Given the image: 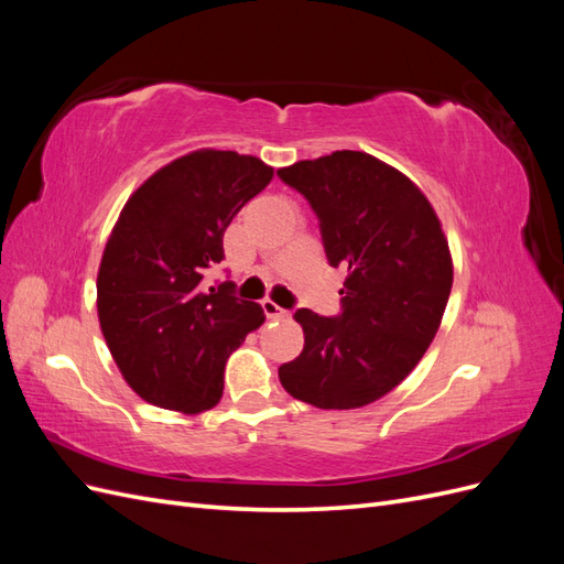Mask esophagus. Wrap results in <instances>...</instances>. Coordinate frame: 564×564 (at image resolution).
I'll list each match as a JSON object with an SVG mask.
<instances>
[{
    "instance_id": "34e87169",
    "label": "esophagus",
    "mask_w": 564,
    "mask_h": 564,
    "mask_svg": "<svg viewBox=\"0 0 564 564\" xmlns=\"http://www.w3.org/2000/svg\"><path fill=\"white\" fill-rule=\"evenodd\" d=\"M261 308H263L265 317H270V319H282V317L289 315V313L282 308V305H278L275 301H270V299L261 301Z\"/></svg>"
}]
</instances>
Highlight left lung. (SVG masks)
<instances>
[{"label": "left lung", "instance_id": "8db88e82", "mask_svg": "<svg viewBox=\"0 0 564 564\" xmlns=\"http://www.w3.org/2000/svg\"><path fill=\"white\" fill-rule=\"evenodd\" d=\"M278 176L308 199L329 265L348 268L338 315L294 313L305 346L280 381L319 409L365 406L395 388L437 334L454 278L445 232L419 187L367 152L336 150Z\"/></svg>", "mask_w": 564, "mask_h": 564}]
</instances>
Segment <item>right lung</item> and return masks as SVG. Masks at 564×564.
Instances as JSON below:
<instances>
[{"instance_id": "add662e5", "label": "right lung", "mask_w": 564, "mask_h": 564, "mask_svg": "<svg viewBox=\"0 0 564 564\" xmlns=\"http://www.w3.org/2000/svg\"><path fill=\"white\" fill-rule=\"evenodd\" d=\"M272 169L232 150H197L152 174L124 204L98 270V319L139 395L197 414L224 395L230 352L263 324L232 282L204 284L224 232Z\"/></svg>"}]
</instances>
